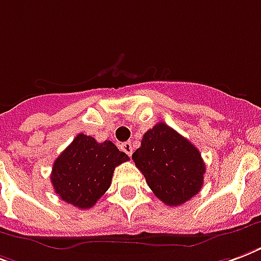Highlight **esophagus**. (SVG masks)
Listing matches in <instances>:
<instances>
[{"label":"esophagus","mask_w":261,"mask_h":261,"mask_svg":"<svg viewBox=\"0 0 261 261\" xmlns=\"http://www.w3.org/2000/svg\"><path fill=\"white\" fill-rule=\"evenodd\" d=\"M122 150L124 153H127L128 156H131L133 154V145H131V142H124V144H122Z\"/></svg>","instance_id":"34e87169"}]
</instances>
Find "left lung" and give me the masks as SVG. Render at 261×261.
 <instances>
[{"instance_id": "obj_1", "label": "left lung", "mask_w": 261, "mask_h": 261, "mask_svg": "<svg viewBox=\"0 0 261 261\" xmlns=\"http://www.w3.org/2000/svg\"><path fill=\"white\" fill-rule=\"evenodd\" d=\"M133 160L154 196L170 206L189 201L204 184L201 153L163 122L145 133Z\"/></svg>"}]
</instances>
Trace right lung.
I'll list each match as a JSON object with an SVG mask.
<instances>
[{
  "mask_svg": "<svg viewBox=\"0 0 261 261\" xmlns=\"http://www.w3.org/2000/svg\"><path fill=\"white\" fill-rule=\"evenodd\" d=\"M127 160L111 141L99 144L90 135L77 134L56 159L51 185L63 201L89 210L109 189L115 168Z\"/></svg>",
  "mask_w": 261,
  "mask_h": 261,
  "instance_id": "obj_1",
  "label": "right lung"
}]
</instances>
